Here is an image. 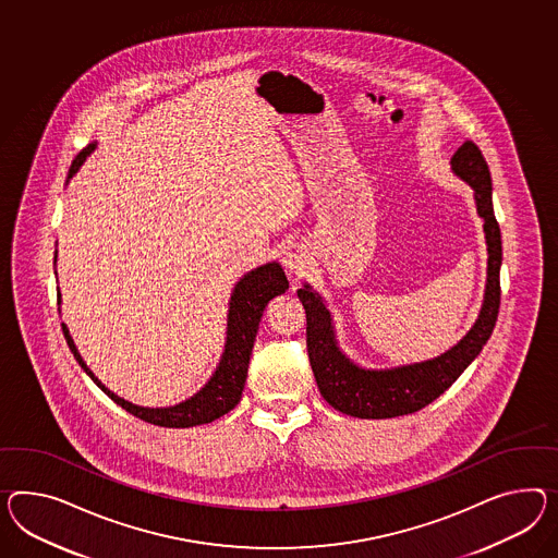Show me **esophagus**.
<instances>
[{"label":"esophagus","instance_id":"1","mask_svg":"<svg viewBox=\"0 0 558 558\" xmlns=\"http://www.w3.org/2000/svg\"><path fill=\"white\" fill-rule=\"evenodd\" d=\"M281 263L286 265L287 271L301 272L305 269L307 258H305V253L301 251L300 246L291 244V246H287L286 251H283V255H281Z\"/></svg>","mask_w":558,"mask_h":558}]
</instances>
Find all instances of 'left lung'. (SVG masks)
<instances>
[{
  "mask_svg": "<svg viewBox=\"0 0 558 558\" xmlns=\"http://www.w3.org/2000/svg\"><path fill=\"white\" fill-rule=\"evenodd\" d=\"M451 168L475 192L477 215L484 218L487 243L486 298L477 322L449 352L427 362L392 371H364L343 356L333 340L331 317L310 286L298 291L307 317V354L322 397L343 414L357 418H392L416 413L441 397L486 345L500 312V225L492 204V175L480 147L465 142Z\"/></svg>",
  "mask_w": 558,
  "mask_h": 558,
  "instance_id": "1",
  "label": "left lung"
}]
</instances>
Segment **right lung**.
Returning <instances> with one entry per match:
<instances>
[{
  "instance_id": "right-lung-1",
  "label": "right lung",
  "mask_w": 558,
  "mask_h": 558,
  "mask_svg": "<svg viewBox=\"0 0 558 558\" xmlns=\"http://www.w3.org/2000/svg\"><path fill=\"white\" fill-rule=\"evenodd\" d=\"M90 149H93V145L83 149L72 161L69 178H72V173L78 170V166L83 163V159L88 156ZM287 289H289V281H287L286 272L279 263H267L255 271L244 275L243 279L234 287L232 298H230L227 345H225V354H222V360L213 374V378L192 399L184 400L175 407H168V409H145V407H137L128 400L119 399L109 388L100 385L99 378H95V374L86 368L83 357L72 342L69 328L64 324H62V331H64L66 343L76 357V362L81 364V368L121 409H125L128 413L142 418L145 423H151L158 427L184 429V427L213 423L215 418H220L222 414L229 413L241 402L246 371H248V360H251L253 343L257 336L258 322L263 317L267 303L272 298L286 293Z\"/></svg>"
}]
</instances>
